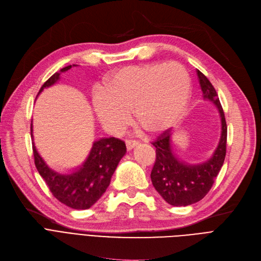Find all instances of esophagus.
<instances>
[{
    "label": "esophagus",
    "mask_w": 261,
    "mask_h": 261,
    "mask_svg": "<svg viewBox=\"0 0 261 261\" xmlns=\"http://www.w3.org/2000/svg\"><path fill=\"white\" fill-rule=\"evenodd\" d=\"M138 144H139L138 141H135V140H126V148H127L128 151L133 150V148H134L135 146H137Z\"/></svg>",
    "instance_id": "1"
}]
</instances>
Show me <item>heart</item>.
Masks as SVG:
<instances>
[{"label":"heart","mask_w":261,"mask_h":261,"mask_svg":"<svg viewBox=\"0 0 261 261\" xmlns=\"http://www.w3.org/2000/svg\"><path fill=\"white\" fill-rule=\"evenodd\" d=\"M189 92V74L177 63L130 65L104 77L91 103L97 121L110 135L126 128L129 110L139 126L156 134L178 119Z\"/></svg>","instance_id":"heart-1"}]
</instances>
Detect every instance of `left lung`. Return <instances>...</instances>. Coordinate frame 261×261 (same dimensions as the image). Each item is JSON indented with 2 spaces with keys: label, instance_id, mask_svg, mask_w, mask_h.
Segmentation results:
<instances>
[{
  "label": "left lung",
  "instance_id": "left-lung-1",
  "mask_svg": "<svg viewBox=\"0 0 261 261\" xmlns=\"http://www.w3.org/2000/svg\"><path fill=\"white\" fill-rule=\"evenodd\" d=\"M196 73L203 96L215 103L220 113L221 138L213 157L200 165H187L175 157L170 145L169 129L161 133L152 142L156 147V160L151 172L152 184L172 206H188L201 201L212 189L226 155L227 125L224 111L212 83L200 70H196Z\"/></svg>",
  "mask_w": 261,
  "mask_h": 261
}]
</instances>
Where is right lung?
Masks as SVG:
<instances>
[{
    "instance_id": "obj_1",
    "label": "right lung",
    "mask_w": 261,
    "mask_h": 261,
    "mask_svg": "<svg viewBox=\"0 0 261 261\" xmlns=\"http://www.w3.org/2000/svg\"><path fill=\"white\" fill-rule=\"evenodd\" d=\"M71 68L72 66H68L54 73L41 86L38 94L46 87L55 84L60 74ZM31 136L33 138L32 123ZM33 153L35 166L52 194L68 207L83 210L90 208L106 191L119 161L126 153V145L115 137L100 139L93 142L90 151L71 168H58L46 164L37 152L34 140Z\"/></svg>"
}]
</instances>
